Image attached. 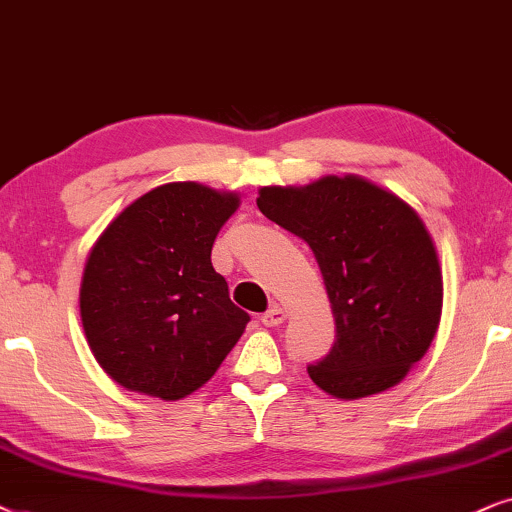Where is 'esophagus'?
Here are the masks:
<instances>
[{
	"label": "esophagus",
	"instance_id": "obj_1",
	"mask_svg": "<svg viewBox=\"0 0 512 512\" xmlns=\"http://www.w3.org/2000/svg\"><path fill=\"white\" fill-rule=\"evenodd\" d=\"M285 318H288V313H285V309H281V306H278V304L271 306V309H269L267 313H262V323L267 325V327L281 325Z\"/></svg>",
	"mask_w": 512,
	"mask_h": 512
}]
</instances>
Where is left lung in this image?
Listing matches in <instances>:
<instances>
[{"mask_svg": "<svg viewBox=\"0 0 512 512\" xmlns=\"http://www.w3.org/2000/svg\"><path fill=\"white\" fill-rule=\"evenodd\" d=\"M257 208L316 257L335 316L332 351L309 377L339 400L400 384L431 346L442 316V267L410 203L360 175L262 187Z\"/></svg>", "mask_w": 512, "mask_h": 512, "instance_id": "obj_1", "label": "left lung"}]
</instances>
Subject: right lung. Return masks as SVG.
Wrapping results in <instances>:
<instances>
[{"label": "right lung", "instance_id": "1", "mask_svg": "<svg viewBox=\"0 0 512 512\" xmlns=\"http://www.w3.org/2000/svg\"><path fill=\"white\" fill-rule=\"evenodd\" d=\"M238 206L236 192L168 182L121 210L93 243L81 325L98 365L126 391L185 398L241 339L250 316L210 262Z\"/></svg>", "mask_w": 512, "mask_h": 512}]
</instances>
